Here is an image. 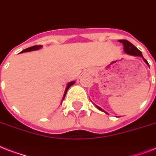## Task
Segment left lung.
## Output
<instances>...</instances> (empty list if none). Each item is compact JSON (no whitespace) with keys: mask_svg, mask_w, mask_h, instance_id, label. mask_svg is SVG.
Returning <instances> with one entry per match:
<instances>
[{"mask_svg":"<svg viewBox=\"0 0 156 156\" xmlns=\"http://www.w3.org/2000/svg\"><path fill=\"white\" fill-rule=\"evenodd\" d=\"M119 42H120V43L123 44V45H124V50L126 54H129V55H133V56L142 57V58H143L142 52L140 51L139 49H137V48H136V47L132 44V43H130L129 41H126V40H119ZM143 60H144V62L147 63V64H148V62H147V61L146 60V59L143 58ZM95 106H96V105H95ZM96 107H97L98 109H99L100 111H102V112H104L105 113H107V112H105L104 110H102L101 107H98V106H96Z\"/></svg>","mask_w":156,"mask_h":156,"instance_id":"left-lung-1","label":"left lung"}]
</instances>
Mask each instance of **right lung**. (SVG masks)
<instances>
[{
    "instance_id": "obj_1",
    "label": "right lung",
    "mask_w": 156,
    "mask_h": 156,
    "mask_svg": "<svg viewBox=\"0 0 156 156\" xmlns=\"http://www.w3.org/2000/svg\"><path fill=\"white\" fill-rule=\"evenodd\" d=\"M42 47V45H34V46H32V47H29V48H27V49H23V51L21 52V53H24V52H30V51H33V50H37V49H40ZM75 84V81H72L70 82V83H68L67 85V88H66V89H65V92H64V95H63V98H62V100L64 99L65 96H66V94H67V90H68V89H69L70 87L72 86V85H73V84Z\"/></svg>"
}]
</instances>
